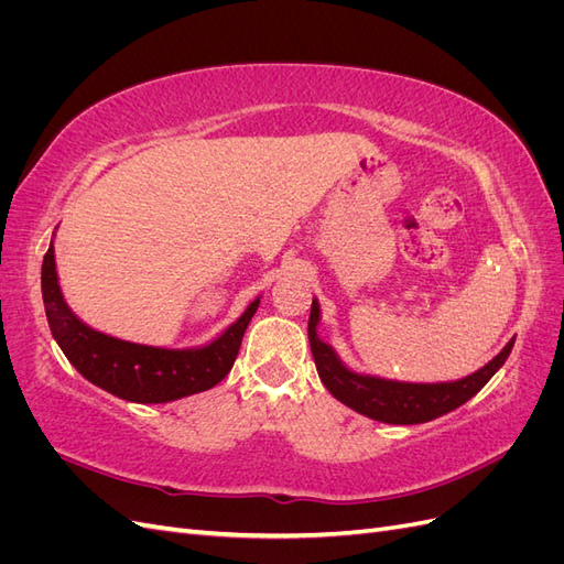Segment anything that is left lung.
<instances>
[{"label": "left lung", "instance_id": "8db88e82", "mask_svg": "<svg viewBox=\"0 0 564 564\" xmlns=\"http://www.w3.org/2000/svg\"><path fill=\"white\" fill-rule=\"evenodd\" d=\"M319 317H322L319 303L317 299H313L311 319H308V338H311L313 360L324 388H327L338 402L355 409L357 414L369 416L381 423H395V425H414V423L433 421L437 416L454 412V409H458L460 404H466L487 386V381L494 377V373L503 367L516 344V338H510L494 360H489L482 369H477L475 373H468V377L458 381L406 383V381L371 377V373H360L346 367V362L340 360L338 352L317 336Z\"/></svg>", "mask_w": 564, "mask_h": 564}]
</instances>
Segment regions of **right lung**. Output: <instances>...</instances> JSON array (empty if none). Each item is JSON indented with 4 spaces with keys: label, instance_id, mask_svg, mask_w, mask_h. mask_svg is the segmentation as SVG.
<instances>
[{
    "label": "right lung",
    "instance_id": "add662e5",
    "mask_svg": "<svg viewBox=\"0 0 564 564\" xmlns=\"http://www.w3.org/2000/svg\"><path fill=\"white\" fill-rule=\"evenodd\" d=\"M42 299L51 334L82 377L115 398L139 404L181 400L224 381L240 352L247 324L261 303V296H256L226 332L204 346L158 348L131 344L89 327L70 311L58 284L54 240L42 263Z\"/></svg>",
    "mask_w": 564,
    "mask_h": 564
}]
</instances>
